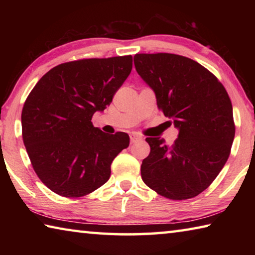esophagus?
<instances>
[{"label": "esophagus", "instance_id": "esophagus-1", "mask_svg": "<svg viewBox=\"0 0 255 255\" xmlns=\"http://www.w3.org/2000/svg\"><path fill=\"white\" fill-rule=\"evenodd\" d=\"M143 138H141L140 136L138 135H135V133H132V135H130V143H137V141H140Z\"/></svg>", "mask_w": 255, "mask_h": 255}]
</instances>
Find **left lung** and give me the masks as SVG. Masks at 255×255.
Segmentation results:
<instances>
[{"label":"left lung","mask_w":255,"mask_h":255,"mask_svg":"<svg viewBox=\"0 0 255 255\" xmlns=\"http://www.w3.org/2000/svg\"><path fill=\"white\" fill-rule=\"evenodd\" d=\"M133 63L155 92L158 109L179 129L172 145L146 138L150 152L141 163V179L167 199L196 197L217 178L231 154L235 124L228 93L213 73L184 56L136 54Z\"/></svg>","instance_id":"8db88e82"}]
</instances>
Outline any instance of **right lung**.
Wrapping results in <instances>:
<instances>
[{
  "mask_svg": "<svg viewBox=\"0 0 255 255\" xmlns=\"http://www.w3.org/2000/svg\"><path fill=\"white\" fill-rule=\"evenodd\" d=\"M132 68V56L59 64L38 81L21 115L23 143L38 178L66 198H79L110 178L126 132L106 133L92 117L109 106Z\"/></svg>",
  "mask_w": 255,
  "mask_h": 255,
  "instance_id": "1",
  "label": "right lung"
}]
</instances>
